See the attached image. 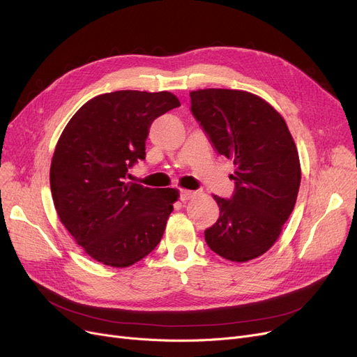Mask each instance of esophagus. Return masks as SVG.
Instances as JSON below:
<instances>
[{"label":"esophagus","instance_id":"esophagus-1","mask_svg":"<svg viewBox=\"0 0 357 357\" xmlns=\"http://www.w3.org/2000/svg\"><path fill=\"white\" fill-rule=\"evenodd\" d=\"M196 196V192H192V190H180V200L181 202H185V200H190L192 197Z\"/></svg>","mask_w":357,"mask_h":357}]
</instances>
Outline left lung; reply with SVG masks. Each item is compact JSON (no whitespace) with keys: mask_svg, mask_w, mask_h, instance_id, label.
<instances>
[{"mask_svg":"<svg viewBox=\"0 0 357 357\" xmlns=\"http://www.w3.org/2000/svg\"><path fill=\"white\" fill-rule=\"evenodd\" d=\"M190 112L213 149L235 165L232 196H213L220 212L205 229L206 244L231 261L256 259L275 244L298 197L301 165L292 135L273 107L247 91H192Z\"/></svg>","mask_w":357,"mask_h":357,"instance_id":"8db88e82","label":"left lung"}]
</instances>
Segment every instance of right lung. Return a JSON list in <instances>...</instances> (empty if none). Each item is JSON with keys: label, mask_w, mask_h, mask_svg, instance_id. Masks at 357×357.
Segmentation results:
<instances>
[{"label": "right lung", "mask_w": 357, "mask_h": 357, "mask_svg": "<svg viewBox=\"0 0 357 357\" xmlns=\"http://www.w3.org/2000/svg\"><path fill=\"white\" fill-rule=\"evenodd\" d=\"M178 106L168 91L106 93L87 101L63 129L50 190L61 222L94 260L128 267L161 241L177 190L128 178L129 168L145 160L152 122Z\"/></svg>", "instance_id": "obj_1"}]
</instances>
